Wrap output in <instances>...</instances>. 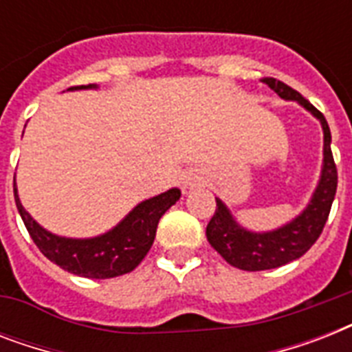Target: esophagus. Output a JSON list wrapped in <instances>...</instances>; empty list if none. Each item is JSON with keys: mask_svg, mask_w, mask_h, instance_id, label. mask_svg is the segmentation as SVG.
Listing matches in <instances>:
<instances>
[{"mask_svg": "<svg viewBox=\"0 0 352 352\" xmlns=\"http://www.w3.org/2000/svg\"><path fill=\"white\" fill-rule=\"evenodd\" d=\"M201 182V179H199L195 173H186V175L182 177V186L188 188V190H192V188H195Z\"/></svg>", "mask_w": 352, "mask_h": 352, "instance_id": "34e87169", "label": "esophagus"}]
</instances>
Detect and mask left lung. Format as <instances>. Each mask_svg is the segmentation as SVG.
<instances>
[{"mask_svg":"<svg viewBox=\"0 0 352 352\" xmlns=\"http://www.w3.org/2000/svg\"><path fill=\"white\" fill-rule=\"evenodd\" d=\"M263 82L278 93L285 100H296L307 111H311L323 127V166L322 177L318 188L312 195L311 203L296 219L272 232H250L245 230L239 223L232 217L230 210L219 197H215L217 208L206 226L208 243L225 257L232 267L256 272L278 268L281 265L294 261L311 248L322 234L327 223L329 212L333 206L336 186H338V171L334 164L333 151H331V129L322 113L305 100L296 89L289 87L276 78H263Z\"/></svg>","mask_w":352,"mask_h":352,"instance_id":"8db88e82","label":"left lung"}]
</instances>
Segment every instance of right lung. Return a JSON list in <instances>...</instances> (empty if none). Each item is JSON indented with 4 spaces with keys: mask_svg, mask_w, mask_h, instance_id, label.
I'll list each match as a JSON object with an SVG mask.
<instances>
[{
    "mask_svg": "<svg viewBox=\"0 0 352 352\" xmlns=\"http://www.w3.org/2000/svg\"><path fill=\"white\" fill-rule=\"evenodd\" d=\"M95 84L76 85L69 89H95ZM181 197V190L171 188L157 197L137 204L113 230L91 239H69L41 228L19 203L14 182L16 206L30 237L47 259L71 274L91 279L117 278L138 267L149 252L160 217Z\"/></svg>",
    "mask_w": 352,
    "mask_h": 352,
    "instance_id": "add662e5",
    "label": "right lung"
}]
</instances>
